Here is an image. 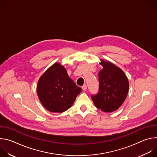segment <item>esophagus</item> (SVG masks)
<instances>
[{"mask_svg": "<svg viewBox=\"0 0 157 157\" xmlns=\"http://www.w3.org/2000/svg\"><path fill=\"white\" fill-rule=\"evenodd\" d=\"M82 89L83 91H86V90H87V86H86V84L83 85V86H82Z\"/></svg>", "mask_w": 157, "mask_h": 157, "instance_id": "34e87169", "label": "esophagus"}]
</instances>
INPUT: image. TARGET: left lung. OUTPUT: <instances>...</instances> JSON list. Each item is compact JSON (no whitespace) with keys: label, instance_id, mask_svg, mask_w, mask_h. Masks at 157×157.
<instances>
[{"label":"left lung","instance_id":"obj_1","mask_svg":"<svg viewBox=\"0 0 157 157\" xmlns=\"http://www.w3.org/2000/svg\"><path fill=\"white\" fill-rule=\"evenodd\" d=\"M102 70L99 72V88L96 95H91L94 105L105 113L119 109L125 100L129 88L124 71L109 61L101 60Z\"/></svg>","mask_w":157,"mask_h":157}]
</instances>
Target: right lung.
<instances>
[{"mask_svg": "<svg viewBox=\"0 0 157 157\" xmlns=\"http://www.w3.org/2000/svg\"><path fill=\"white\" fill-rule=\"evenodd\" d=\"M81 91L59 63L53 64L42 75L36 89L42 105L50 112L59 113L71 107Z\"/></svg>", "mask_w": 157, "mask_h": 157, "instance_id": "right-lung-1", "label": "right lung"}]
</instances>
